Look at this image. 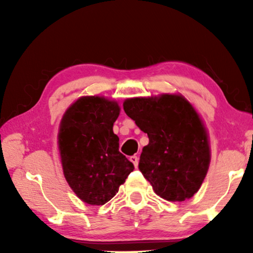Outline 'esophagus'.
Segmentation results:
<instances>
[{
    "instance_id": "34e87169",
    "label": "esophagus",
    "mask_w": 253,
    "mask_h": 253,
    "mask_svg": "<svg viewBox=\"0 0 253 253\" xmlns=\"http://www.w3.org/2000/svg\"><path fill=\"white\" fill-rule=\"evenodd\" d=\"M130 161L131 162H132V164H133V166H134V167H138V162H139V158H138L137 157V155H132V157H131L130 158Z\"/></svg>"
}]
</instances>
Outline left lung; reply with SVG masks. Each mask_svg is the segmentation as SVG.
<instances>
[{"instance_id":"left-lung-1","label":"left lung","mask_w":253,"mask_h":253,"mask_svg":"<svg viewBox=\"0 0 253 253\" xmlns=\"http://www.w3.org/2000/svg\"><path fill=\"white\" fill-rule=\"evenodd\" d=\"M123 109L148 136L138 167L154 192L169 202L193 197L209 171L211 146L192 103L179 93H162L127 98Z\"/></svg>"}]
</instances>
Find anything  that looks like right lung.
Wrapping results in <instances>:
<instances>
[{
	"label": "right lung",
	"instance_id": "obj_1",
	"mask_svg": "<svg viewBox=\"0 0 253 253\" xmlns=\"http://www.w3.org/2000/svg\"><path fill=\"white\" fill-rule=\"evenodd\" d=\"M120 112L115 100L84 95L61 120L57 145L64 177L88 205L109 202L134 168L119 151L120 139L113 131Z\"/></svg>",
	"mask_w": 253,
	"mask_h": 253
}]
</instances>
